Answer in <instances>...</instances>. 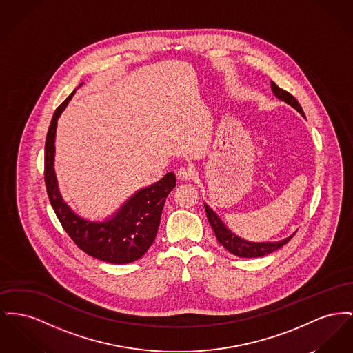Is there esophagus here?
I'll return each instance as SVG.
<instances>
[{
	"label": "esophagus",
	"instance_id": "esophagus-1",
	"mask_svg": "<svg viewBox=\"0 0 353 353\" xmlns=\"http://www.w3.org/2000/svg\"><path fill=\"white\" fill-rule=\"evenodd\" d=\"M194 176V169L190 168V166H181L179 170H177V177L180 180H189Z\"/></svg>",
	"mask_w": 353,
	"mask_h": 353
}]
</instances>
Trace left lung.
Wrapping results in <instances>:
<instances>
[{
    "mask_svg": "<svg viewBox=\"0 0 353 353\" xmlns=\"http://www.w3.org/2000/svg\"><path fill=\"white\" fill-rule=\"evenodd\" d=\"M270 86H272V90H273V93L276 94L277 99L285 101L287 104L292 105L299 113H301V116L305 117L303 108L300 106L299 101L290 93H288L284 89H281L280 86H277L273 81H270ZM205 212H207L208 221H209L210 227H212L216 237H217V241L232 254L239 256V257H261V256H265L268 253H272V252L281 248L283 245H285L293 237V236H290L288 239L277 241V243H260V244L249 243V241H245V240L237 237L234 233H232L223 224V221L216 216V213L208 205H205Z\"/></svg>",
    "mask_w": 353,
    "mask_h": 353,
    "instance_id": "left-lung-1",
    "label": "left lung"
}]
</instances>
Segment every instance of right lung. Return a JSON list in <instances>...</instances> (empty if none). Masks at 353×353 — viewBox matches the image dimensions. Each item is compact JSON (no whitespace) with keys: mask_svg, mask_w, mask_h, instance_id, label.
Returning <instances> with one entry per match:
<instances>
[{"mask_svg":"<svg viewBox=\"0 0 353 353\" xmlns=\"http://www.w3.org/2000/svg\"><path fill=\"white\" fill-rule=\"evenodd\" d=\"M73 93L56 109L46 134L43 176L49 201L68 236L86 254L110 264L133 263L145 254L156 239L166 197L176 187V176L169 172L156 184L139 190L105 223H90L74 214L61 199L53 169L57 119Z\"/></svg>","mask_w":353,"mask_h":353,"instance_id":"1","label":"right lung"}]
</instances>
